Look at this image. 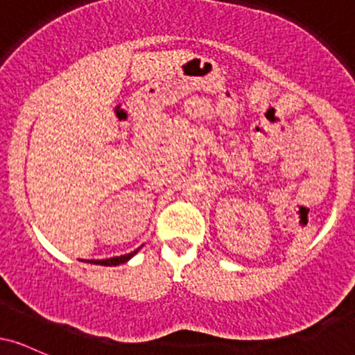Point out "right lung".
Wrapping results in <instances>:
<instances>
[{
  "instance_id": "right-lung-1",
  "label": "right lung",
  "mask_w": 355,
  "mask_h": 355,
  "mask_svg": "<svg viewBox=\"0 0 355 355\" xmlns=\"http://www.w3.org/2000/svg\"><path fill=\"white\" fill-rule=\"evenodd\" d=\"M138 250H140V248H137V250L130 252V254H126V255H120V257H112V259H105V260H85V262H88V263H95V266H107V267L120 266V263H125V262H128V260L132 259V257L135 255Z\"/></svg>"
}]
</instances>
